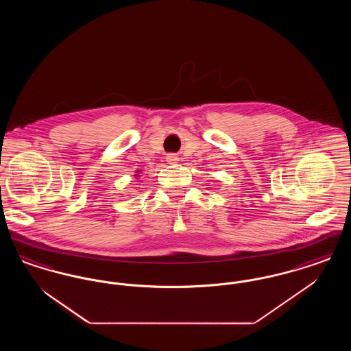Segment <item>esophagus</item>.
Wrapping results in <instances>:
<instances>
[{
	"mask_svg": "<svg viewBox=\"0 0 351 351\" xmlns=\"http://www.w3.org/2000/svg\"><path fill=\"white\" fill-rule=\"evenodd\" d=\"M167 162H169V163H176L178 162V156L175 154H168Z\"/></svg>",
	"mask_w": 351,
	"mask_h": 351,
	"instance_id": "34e87169",
	"label": "esophagus"
}]
</instances>
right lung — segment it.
I'll return each instance as SVG.
<instances>
[{"instance_id":"1","label":"right lung","mask_w":351,"mask_h":351,"mask_svg":"<svg viewBox=\"0 0 351 351\" xmlns=\"http://www.w3.org/2000/svg\"><path fill=\"white\" fill-rule=\"evenodd\" d=\"M135 176H138V175H135Z\"/></svg>"}]
</instances>
